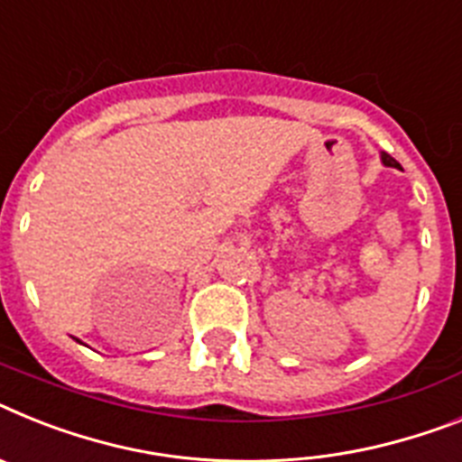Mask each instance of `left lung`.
I'll return each instance as SVG.
<instances>
[{"mask_svg":"<svg viewBox=\"0 0 462 462\" xmlns=\"http://www.w3.org/2000/svg\"><path fill=\"white\" fill-rule=\"evenodd\" d=\"M381 159H383V164H385V166H397V159H393L387 152H383Z\"/></svg>","mask_w":462,"mask_h":462,"instance_id":"obj_1","label":"left lung"}]
</instances>
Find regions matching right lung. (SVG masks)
<instances>
[{
  "label": "right lung",
  "mask_w": 462,
  "mask_h": 462,
  "mask_svg": "<svg viewBox=\"0 0 462 462\" xmlns=\"http://www.w3.org/2000/svg\"><path fill=\"white\" fill-rule=\"evenodd\" d=\"M75 340H77V338H75ZM77 343H79V340H77Z\"/></svg>",
  "instance_id": "1"
}]
</instances>
